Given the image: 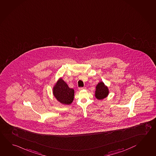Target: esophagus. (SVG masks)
<instances>
[{
    "instance_id": "1",
    "label": "esophagus",
    "mask_w": 156,
    "mask_h": 156,
    "mask_svg": "<svg viewBox=\"0 0 156 156\" xmlns=\"http://www.w3.org/2000/svg\"><path fill=\"white\" fill-rule=\"evenodd\" d=\"M85 89H86V87H79V90H85Z\"/></svg>"
}]
</instances>
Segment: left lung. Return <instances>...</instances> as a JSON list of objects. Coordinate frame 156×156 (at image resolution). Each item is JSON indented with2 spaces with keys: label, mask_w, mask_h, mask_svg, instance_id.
<instances>
[{
  "label": "left lung",
  "mask_w": 156,
  "mask_h": 156,
  "mask_svg": "<svg viewBox=\"0 0 156 156\" xmlns=\"http://www.w3.org/2000/svg\"><path fill=\"white\" fill-rule=\"evenodd\" d=\"M109 94L108 87L105 86L103 82H99L97 85L95 96L98 99H102L105 98Z\"/></svg>",
  "instance_id": "left-lung-1"
}]
</instances>
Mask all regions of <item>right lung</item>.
<instances>
[{"label": "right lung", "mask_w": 156, "mask_h": 156, "mask_svg": "<svg viewBox=\"0 0 156 156\" xmlns=\"http://www.w3.org/2000/svg\"><path fill=\"white\" fill-rule=\"evenodd\" d=\"M53 94L60 103L70 105L74 99V90L69 88L62 79H60L54 87Z\"/></svg>", "instance_id": "1"}]
</instances>
